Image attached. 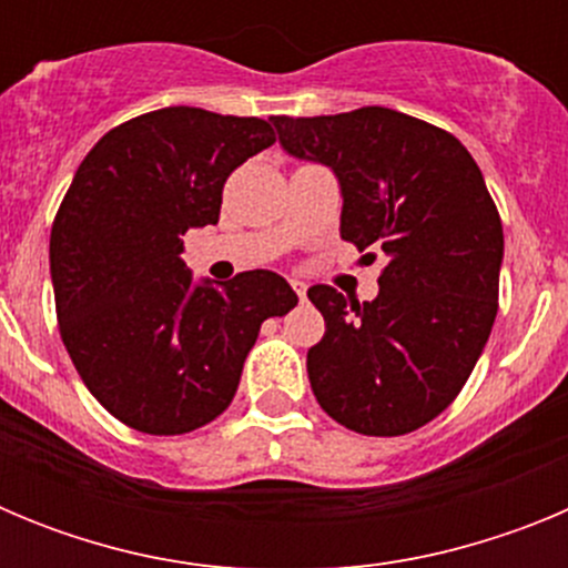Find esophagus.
<instances>
[{
    "label": "esophagus",
    "mask_w": 568,
    "mask_h": 568,
    "mask_svg": "<svg viewBox=\"0 0 568 568\" xmlns=\"http://www.w3.org/2000/svg\"><path fill=\"white\" fill-rule=\"evenodd\" d=\"M290 287H293L295 295H298V298L304 301V295H307V284H304V281H301V278H290Z\"/></svg>",
    "instance_id": "34e87169"
}]
</instances>
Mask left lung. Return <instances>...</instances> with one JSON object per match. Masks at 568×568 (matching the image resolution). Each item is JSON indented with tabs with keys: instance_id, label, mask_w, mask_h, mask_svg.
Here are the masks:
<instances>
[{
	"instance_id": "1",
	"label": "left lung",
	"mask_w": 568,
	"mask_h": 568,
	"mask_svg": "<svg viewBox=\"0 0 568 568\" xmlns=\"http://www.w3.org/2000/svg\"><path fill=\"white\" fill-rule=\"evenodd\" d=\"M270 122L290 155L335 173L341 239L386 255L373 301L307 290L327 324L307 353L315 398L353 433H413L458 398L498 315L504 227L480 168L453 133L389 108Z\"/></svg>"
}]
</instances>
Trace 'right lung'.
<instances>
[{"instance_id": "obj_1", "label": "right lung", "mask_w": 568, "mask_h": 568, "mask_svg": "<svg viewBox=\"0 0 568 568\" xmlns=\"http://www.w3.org/2000/svg\"><path fill=\"white\" fill-rule=\"evenodd\" d=\"M275 142L255 115L162 108L104 133L50 230L59 333L93 398L148 435H184L224 413L261 324L298 304L250 270L195 284L184 233L219 222L227 175Z\"/></svg>"}]
</instances>
